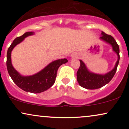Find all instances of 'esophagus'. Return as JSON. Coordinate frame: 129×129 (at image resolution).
I'll return each mask as SVG.
<instances>
[{
	"label": "esophagus",
	"instance_id": "1",
	"mask_svg": "<svg viewBox=\"0 0 129 129\" xmlns=\"http://www.w3.org/2000/svg\"><path fill=\"white\" fill-rule=\"evenodd\" d=\"M70 56L71 57H77L78 56H77L76 54H75V53H72V54L70 55Z\"/></svg>",
	"mask_w": 129,
	"mask_h": 129
}]
</instances>
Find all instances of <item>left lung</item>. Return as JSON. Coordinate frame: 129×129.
Returning a JSON list of instances; mask_svg holds the SVG:
<instances>
[{
    "instance_id": "left-lung-1",
    "label": "left lung",
    "mask_w": 129,
    "mask_h": 129,
    "mask_svg": "<svg viewBox=\"0 0 129 129\" xmlns=\"http://www.w3.org/2000/svg\"><path fill=\"white\" fill-rule=\"evenodd\" d=\"M100 39L112 46L113 51L118 56V60L113 69L106 74H97L90 72L84 62L82 60H79L81 65L77 72V81L81 87L86 89H97L107 84L115 75L119 63V48L115 39L112 36L107 35L103 31L101 33V36Z\"/></svg>"
}]
</instances>
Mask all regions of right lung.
I'll return each mask as SVG.
<instances>
[{
    "label": "right lung",
    "mask_w": 129,
    "mask_h": 129,
    "mask_svg": "<svg viewBox=\"0 0 129 129\" xmlns=\"http://www.w3.org/2000/svg\"><path fill=\"white\" fill-rule=\"evenodd\" d=\"M34 32H26L13 41L9 47L7 54V67L8 72L13 82L26 92L39 93L48 90L55 82L59 67L68 62L67 59H60L50 62L44 69L31 76H22L16 70L11 63V51L17 44H20L26 37L34 35Z\"/></svg>",
    "instance_id": "1"
}]
</instances>
